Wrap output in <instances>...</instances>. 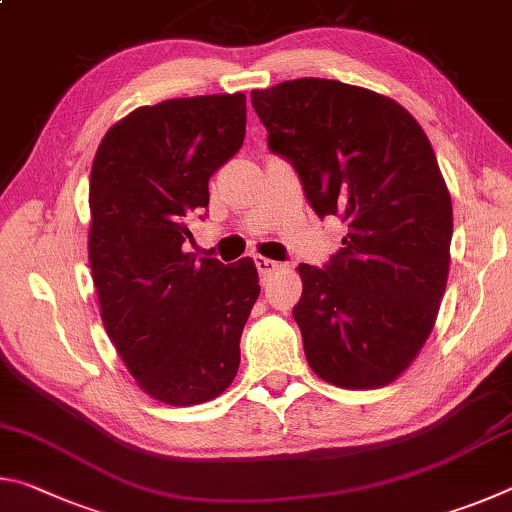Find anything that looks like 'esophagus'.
<instances>
[{
	"mask_svg": "<svg viewBox=\"0 0 512 512\" xmlns=\"http://www.w3.org/2000/svg\"><path fill=\"white\" fill-rule=\"evenodd\" d=\"M255 266H257L259 275H262V282L271 280V277L282 268V264H277V262H273V259H266V257H255Z\"/></svg>",
	"mask_w": 512,
	"mask_h": 512,
	"instance_id": "34e87169",
	"label": "esophagus"
}]
</instances>
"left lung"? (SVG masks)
I'll return each instance as SVG.
<instances>
[{
    "label": "left lung",
    "instance_id": "left-lung-1",
    "mask_svg": "<svg viewBox=\"0 0 512 512\" xmlns=\"http://www.w3.org/2000/svg\"><path fill=\"white\" fill-rule=\"evenodd\" d=\"M250 101L314 212L348 223L329 264L298 266L311 370L352 391L393 384L427 343L449 275L452 196L429 137L391 97L341 81H284Z\"/></svg>",
    "mask_w": 512,
    "mask_h": 512
}]
</instances>
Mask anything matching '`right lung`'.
<instances>
[{
  "label": "right lung",
  "instance_id": "right-lung-1",
  "mask_svg": "<svg viewBox=\"0 0 512 512\" xmlns=\"http://www.w3.org/2000/svg\"><path fill=\"white\" fill-rule=\"evenodd\" d=\"M244 135L241 92L169 99L119 119L92 162L88 255L103 327L137 386L169 406L214 400L239 370L255 262H196L183 244L185 219L210 203L207 183Z\"/></svg>",
  "mask_w": 512,
  "mask_h": 512
}]
</instances>
